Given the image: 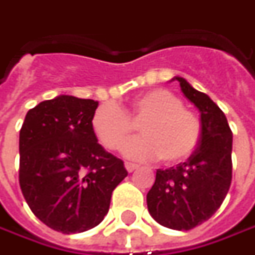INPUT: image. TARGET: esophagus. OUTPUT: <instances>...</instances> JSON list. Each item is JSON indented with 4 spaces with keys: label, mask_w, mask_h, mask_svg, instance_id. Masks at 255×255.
Listing matches in <instances>:
<instances>
[{
    "label": "esophagus",
    "mask_w": 255,
    "mask_h": 255,
    "mask_svg": "<svg viewBox=\"0 0 255 255\" xmlns=\"http://www.w3.org/2000/svg\"><path fill=\"white\" fill-rule=\"evenodd\" d=\"M138 168V165L136 163H131V162H126V169L128 172H134Z\"/></svg>",
    "instance_id": "esophagus-1"
}]
</instances>
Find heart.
<instances>
[{"instance_id": "obj_1", "label": "heart", "mask_w": 255, "mask_h": 255, "mask_svg": "<svg viewBox=\"0 0 255 255\" xmlns=\"http://www.w3.org/2000/svg\"><path fill=\"white\" fill-rule=\"evenodd\" d=\"M138 124L139 136L127 141L123 154L134 161L159 158L163 163L188 159L198 148L202 124L195 113L183 107L178 96L166 89H154L139 94L126 110L104 103L92 116V129L104 148L119 149Z\"/></svg>"}]
</instances>
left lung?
I'll list each match as a JSON object with an SVG mask.
<instances>
[{"label": "left lung", "instance_id": "obj_1", "mask_svg": "<svg viewBox=\"0 0 255 255\" xmlns=\"http://www.w3.org/2000/svg\"><path fill=\"white\" fill-rule=\"evenodd\" d=\"M173 80L200 111L202 136L186 162L156 171L146 205L159 224L190 230L215 215L230 189L233 132L224 113L207 94L193 89L183 77Z\"/></svg>", "mask_w": 255, "mask_h": 255}]
</instances>
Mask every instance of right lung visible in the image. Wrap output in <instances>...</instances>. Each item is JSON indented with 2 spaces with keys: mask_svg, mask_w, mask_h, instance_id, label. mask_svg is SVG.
<instances>
[{
  "mask_svg": "<svg viewBox=\"0 0 255 255\" xmlns=\"http://www.w3.org/2000/svg\"><path fill=\"white\" fill-rule=\"evenodd\" d=\"M99 101L57 96L26 113L19 131V186L48 227L82 233L101 223L111 193L128 175L92 129Z\"/></svg>",
  "mask_w": 255,
  "mask_h": 255,
  "instance_id": "add662e5",
  "label": "right lung"
}]
</instances>
